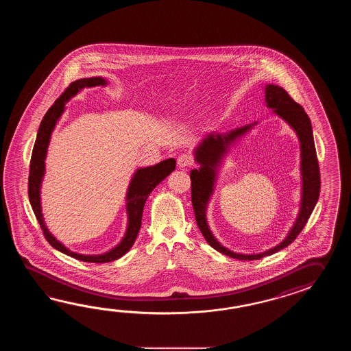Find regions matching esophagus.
Segmentation results:
<instances>
[{
  "label": "esophagus",
  "mask_w": 351,
  "mask_h": 351,
  "mask_svg": "<svg viewBox=\"0 0 351 351\" xmlns=\"http://www.w3.org/2000/svg\"><path fill=\"white\" fill-rule=\"evenodd\" d=\"M193 165V159L189 154H182L180 157L177 159V165L179 168H188Z\"/></svg>",
  "instance_id": "1"
}]
</instances>
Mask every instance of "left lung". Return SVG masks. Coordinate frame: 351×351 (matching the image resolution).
<instances>
[{
	"mask_svg": "<svg viewBox=\"0 0 351 351\" xmlns=\"http://www.w3.org/2000/svg\"><path fill=\"white\" fill-rule=\"evenodd\" d=\"M265 104L269 109H272V112L276 114L277 117L285 120L289 124V127L292 128L300 142V208L298 217L287 236L276 246L269 248L261 254H236L227 247L222 246L217 241L215 234L209 230L207 222V208L209 201L215 193L218 173L221 171V167L223 165L224 158L227 157L228 152L236 142L247 133H250L258 124V121H254L245 127L237 128L228 133L212 132L206 135L193 150L194 160L199 165V168L191 172V193L198 228L201 230L202 234L208 242L209 246L213 247L221 254L242 261L260 260L262 257L276 254L277 251L292 243L293 239L298 237V233L305 227L306 222L308 217L311 216L320 194V169L313 143V127L304 108L296 101H293V99L287 94L286 90L274 84H267L265 86Z\"/></svg>",
	"mask_w": 351,
	"mask_h": 351,
	"instance_id": "obj_1",
	"label": "left lung"
}]
</instances>
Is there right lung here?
Segmentation results:
<instances>
[{
    "label": "right lung",
    "instance_id": "right-lung-1",
    "mask_svg": "<svg viewBox=\"0 0 351 351\" xmlns=\"http://www.w3.org/2000/svg\"><path fill=\"white\" fill-rule=\"evenodd\" d=\"M106 86L108 80L101 76L94 77H84L76 82H71L69 85L62 95L53 103V106L47 110L44 119L38 128L36 142L34 145L32 156H31L30 176H29V198H30L31 207L34 209V213L38 218V223L43 228L47 242L56 248L60 252L67 254L73 258L80 261L90 262V263H106V262L115 261L121 256L127 254L128 251L134 245L136 236L142 226L143 209L147 198L149 197L152 191L171 173L176 169V159L169 158L163 162L152 167L138 168L135 171L133 177L129 182L127 194H125V210H127L128 223L125 234L121 239L119 243L112 250L100 254H77L71 250H69L64 243H61L59 239L49 231L45 223V218L43 215L41 207V186L45 176V160L47 156V148L51 141V134L56 127L61 115L66 109V103L79 94L85 88H94V86Z\"/></svg>",
    "mask_w": 351,
    "mask_h": 351
}]
</instances>
